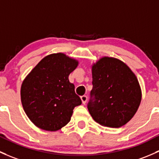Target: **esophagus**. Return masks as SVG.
Listing matches in <instances>:
<instances>
[{
    "label": "esophagus",
    "instance_id": "1",
    "mask_svg": "<svg viewBox=\"0 0 159 159\" xmlns=\"http://www.w3.org/2000/svg\"><path fill=\"white\" fill-rule=\"evenodd\" d=\"M81 101H82V103H84V104H85L87 101H88V97H87L86 95H83V96L81 97Z\"/></svg>",
    "mask_w": 159,
    "mask_h": 159
}]
</instances>
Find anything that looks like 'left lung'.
Masks as SVG:
<instances>
[{"instance_id":"8db88e82","label":"left lung","mask_w":159,"mask_h":159,"mask_svg":"<svg viewBox=\"0 0 159 159\" xmlns=\"http://www.w3.org/2000/svg\"><path fill=\"white\" fill-rule=\"evenodd\" d=\"M93 88L88 108L92 118L103 126L119 128L136 113L142 91L136 75L118 58L104 56L93 63Z\"/></svg>"}]
</instances>
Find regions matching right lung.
Here are the masks:
<instances>
[{"label": "right lung", "mask_w": 159, "mask_h": 159, "mask_svg": "<svg viewBox=\"0 0 159 159\" xmlns=\"http://www.w3.org/2000/svg\"><path fill=\"white\" fill-rule=\"evenodd\" d=\"M78 61L61 52L46 56L23 80L21 103L29 119L46 131H57L69 123L81 100L68 76Z\"/></svg>", "instance_id": "right-lung-1"}]
</instances>
